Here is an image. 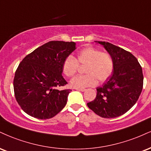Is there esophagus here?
I'll return each mask as SVG.
<instances>
[{"mask_svg": "<svg viewBox=\"0 0 151 151\" xmlns=\"http://www.w3.org/2000/svg\"><path fill=\"white\" fill-rule=\"evenodd\" d=\"M75 89L77 91H82V92L86 90L85 88H75Z\"/></svg>", "mask_w": 151, "mask_h": 151, "instance_id": "34e87169", "label": "esophagus"}]
</instances>
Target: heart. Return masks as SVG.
<instances>
[{
	"label": "heart",
	"instance_id": "heart-1",
	"mask_svg": "<svg viewBox=\"0 0 151 151\" xmlns=\"http://www.w3.org/2000/svg\"><path fill=\"white\" fill-rule=\"evenodd\" d=\"M79 65H86L84 75H77L71 79V86L83 88L93 86L99 82H104L110 76L115 68L112 55L102 52L93 47H87L77 53L76 58L68 56L63 64V72L67 77H71L77 73Z\"/></svg>",
	"mask_w": 151,
	"mask_h": 151
}]
</instances>
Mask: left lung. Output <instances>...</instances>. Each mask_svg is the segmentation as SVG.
I'll return each mask as SVG.
<instances>
[{
  "instance_id": "8db88e82",
  "label": "left lung",
  "mask_w": 151,
  "mask_h": 151,
  "mask_svg": "<svg viewBox=\"0 0 151 151\" xmlns=\"http://www.w3.org/2000/svg\"><path fill=\"white\" fill-rule=\"evenodd\" d=\"M98 43L112 55L115 68L111 77L96 88V99L87 105L100 117H117L129 110L139 99L143 84L142 68L130 52L105 41Z\"/></svg>"
}]
</instances>
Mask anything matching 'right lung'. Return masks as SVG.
I'll use <instances>...</instances> for the list:
<instances>
[{
  "instance_id": "1",
  "label": "right lung",
  "mask_w": 151,
  "mask_h": 151,
  "mask_svg": "<svg viewBox=\"0 0 151 151\" xmlns=\"http://www.w3.org/2000/svg\"><path fill=\"white\" fill-rule=\"evenodd\" d=\"M76 49L74 42L52 41L27 55L14 74V96L21 108L37 119L53 117L64 108L72 90H58L68 82L63 64Z\"/></svg>"
}]
</instances>
